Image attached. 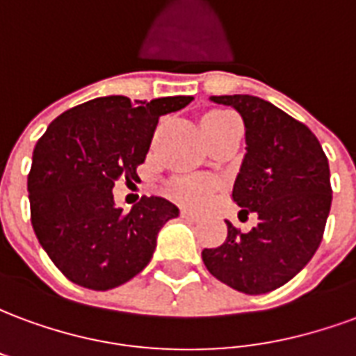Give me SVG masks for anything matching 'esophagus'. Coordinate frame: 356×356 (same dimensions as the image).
Wrapping results in <instances>:
<instances>
[{"label":"esophagus","mask_w":356,"mask_h":356,"mask_svg":"<svg viewBox=\"0 0 356 356\" xmlns=\"http://www.w3.org/2000/svg\"><path fill=\"white\" fill-rule=\"evenodd\" d=\"M181 217H185V219H191V221H198L200 216L196 213V211H191V209H181Z\"/></svg>","instance_id":"1"}]
</instances>
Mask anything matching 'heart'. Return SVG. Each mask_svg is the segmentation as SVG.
I'll return each instance as SVG.
<instances>
[{
	"instance_id": "heart-1",
	"label": "heart",
	"mask_w": 356,
	"mask_h": 356,
	"mask_svg": "<svg viewBox=\"0 0 356 356\" xmlns=\"http://www.w3.org/2000/svg\"><path fill=\"white\" fill-rule=\"evenodd\" d=\"M227 116V112H209L202 118V122H213ZM213 181L208 177H181L171 181L168 185V194L173 200L181 202L185 206H200L213 191Z\"/></svg>"
}]
</instances>
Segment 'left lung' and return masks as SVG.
Segmentation results:
<instances>
[{"label":"left lung","instance_id":"8db88e82","mask_svg":"<svg viewBox=\"0 0 356 356\" xmlns=\"http://www.w3.org/2000/svg\"><path fill=\"white\" fill-rule=\"evenodd\" d=\"M211 101L240 112L246 156L232 185V200L257 225L240 232L227 221V240L202 250L217 280L250 296L291 280L318 250L332 206L328 158L314 133L275 104L252 95Z\"/></svg>","mask_w":356,"mask_h":356}]
</instances>
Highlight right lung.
Returning <instances> with one entry per match:
<instances>
[{
  "label": "right lung",
  "mask_w": 356,
  "mask_h": 356,
  "mask_svg": "<svg viewBox=\"0 0 356 356\" xmlns=\"http://www.w3.org/2000/svg\"><path fill=\"white\" fill-rule=\"evenodd\" d=\"M193 97L133 102L122 95L78 104L55 118L38 139L28 173L30 221L63 275L89 290H110L152 259L156 236L179 216L160 196H143L131 211L114 206L118 179L139 181L162 114Z\"/></svg>",
  "instance_id": "1"
}]
</instances>
